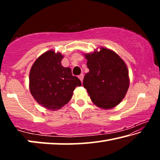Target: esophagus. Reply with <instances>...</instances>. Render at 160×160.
Listing matches in <instances>:
<instances>
[{"label":"esophagus","mask_w":160,"mask_h":160,"mask_svg":"<svg viewBox=\"0 0 160 160\" xmlns=\"http://www.w3.org/2000/svg\"><path fill=\"white\" fill-rule=\"evenodd\" d=\"M78 78H79V79L81 80V82H82L83 81V78H84V75L83 74H80L79 76H78Z\"/></svg>","instance_id":"esophagus-1"}]
</instances>
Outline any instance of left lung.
Instances as JSON below:
<instances>
[{"mask_svg":"<svg viewBox=\"0 0 160 160\" xmlns=\"http://www.w3.org/2000/svg\"><path fill=\"white\" fill-rule=\"evenodd\" d=\"M90 72L83 87L97 107L109 109L124 98L129 87L128 70L118 54L106 48L85 55Z\"/></svg>","mask_w":160,"mask_h":160,"instance_id":"1","label":"left lung"}]
</instances>
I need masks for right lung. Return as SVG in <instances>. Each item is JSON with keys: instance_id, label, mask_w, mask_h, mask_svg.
I'll use <instances>...</instances> for the list:
<instances>
[{"instance_id": "add662e5", "label": "right lung", "mask_w": 160, "mask_h": 160, "mask_svg": "<svg viewBox=\"0 0 160 160\" xmlns=\"http://www.w3.org/2000/svg\"><path fill=\"white\" fill-rule=\"evenodd\" d=\"M63 56L50 50L38 58L31 68L29 90L34 99L49 110L61 109L72 98L81 81L70 68L61 65Z\"/></svg>"}]
</instances>
